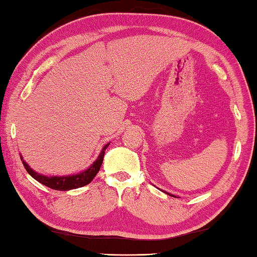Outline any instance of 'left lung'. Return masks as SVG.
<instances>
[{"label":"left lung","mask_w":257,"mask_h":257,"mask_svg":"<svg viewBox=\"0 0 257 257\" xmlns=\"http://www.w3.org/2000/svg\"><path fill=\"white\" fill-rule=\"evenodd\" d=\"M162 191V192H165L166 194H169V195H171V196H174V198H177V196L176 195H173V194H170V193H168V192H166V191H163V190H161Z\"/></svg>","instance_id":"8db88e82"}]
</instances>
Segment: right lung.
<instances>
[{
	"label": "right lung",
	"instance_id": "obj_1",
	"mask_svg": "<svg viewBox=\"0 0 257 257\" xmlns=\"http://www.w3.org/2000/svg\"><path fill=\"white\" fill-rule=\"evenodd\" d=\"M108 146H109V144L102 147L99 156H98L97 159L92 162L91 165L86 169V170L81 171L79 173H76V174H69V176H61V177L59 176H52V177L43 176V174L33 170V169L25 162V160L23 159V157L22 156H21V160H22V162H23V166L26 169V171L29 172L30 176L32 178H34L36 181L46 185V187H48V188L54 189V190L68 191V190L81 188V187H84V185H87L92 181V179L96 177V174L98 173V171H99V169L101 167L103 156H105V150L108 148Z\"/></svg>",
	"mask_w": 257,
	"mask_h": 257
}]
</instances>
